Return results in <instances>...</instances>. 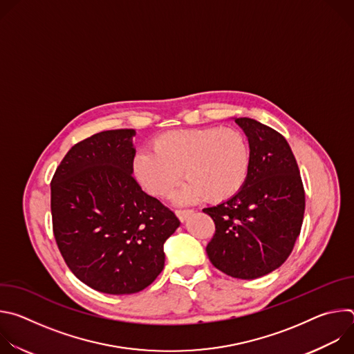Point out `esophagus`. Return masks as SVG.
<instances>
[{
    "label": "esophagus",
    "instance_id": "obj_1",
    "mask_svg": "<svg viewBox=\"0 0 354 354\" xmlns=\"http://www.w3.org/2000/svg\"><path fill=\"white\" fill-rule=\"evenodd\" d=\"M175 214L178 216V218L183 223V221H186L187 220V217L189 216H192L193 214V210H176L175 212Z\"/></svg>",
    "mask_w": 354,
    "mask_h": 354
}]
</instances>
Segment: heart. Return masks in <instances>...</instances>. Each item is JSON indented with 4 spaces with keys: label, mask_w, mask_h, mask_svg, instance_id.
Returning a JSON list of instances; mask_svg holds the SVG:
<instances>
[{
    "label": "heart",
    "mask_w": 354,
    "mask_h": 354,
    "mask_svg": "<svg viewBox=\"0 0 354 354\" xmlns=\"http://www.w3.org/2000/svg\"><path fill=\"white\" fill-rule=\"evenodd\" d=\"M151 149H140L131 164L136 180L149 193L168 196L179 183L180 203L203 196L207 201L232 197L245 183L250 151L245 136L235 129L196 127L158 134Z\"/></svg>",
    "instance_id": "heart-1"
}]
</instances>
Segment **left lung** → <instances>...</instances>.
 <instances>
[{
  "label": "left lung",
  "mask_w": 354,
  "mask_h": 354,
  "mask_svg": "<svg viewBox=\"0 0 354 354\" xmlns=\"http://www.w3.org/2000/svg\"><path fill=\"white\" fill-rule=\"evenodd\" d=\"M248 138L250 165L243 186L203 209L216 224L206 252L223 273L242 280L280 268L294 248L306 210L299 169L287 140L258 120L235 118Z\"/></svg>",
  "instance_id": "8db88e82"
}]
</instances>
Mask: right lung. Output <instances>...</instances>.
<instances>
[{
  "instance_id": "right-lung-1",
  "label": "right lung",
  "mask_w": 354,
  "mask_h": 354,
  "mask_svg": "<svg viewBox=\"0 0 354 354\" xmlns=\"http://www.w3.org/2000/svg\"><path fill=\"white\" fill-rule=\"evenodd\" d=\"M136 130L93 134L71 147L52 180L55 238L70 270L105 294H134L165 263L164 243L180 225L131 176Z\"/></svg>"
}]
</instances>
